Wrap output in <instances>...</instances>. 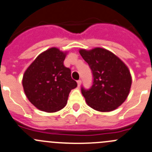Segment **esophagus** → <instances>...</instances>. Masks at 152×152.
I'll list each match as a JSON object with an SVG mask.
<instances>
[{"instance_id":"34e87169","label":"esophagus","mask_w":152,"mask_h":152,"mask_svg":"<svg viewBox=\"0 0 152 152\" xmlns=\"http://www.w3.org/2000/svg\"><path fill=\"white\" fill-rule=\"evenodd\" d=\"M81 84H82V80H80V79H79V80L77 81V85H78V86H79V87L80 86Z\"/></svg>"}]
</instances>
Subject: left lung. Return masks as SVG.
Here are the masks:
<instances>
[{"instance_id":"1","label":"left lung","mask_w":152,"mask_h":152,"mask_svg":"<svg viewBox=\"0 0 152 152\" xmlns=\"http://www.w3.org/2000/svg\"><path fill=\"white\" fill-rule=\"evenodd\" d=\"M79 53L89 65L94 78L90 89H81L87 104L98 111L115 110L126 99L132 86L128 67L113 53L101 48L81 49Z\"/></svg>"}]
</instances>
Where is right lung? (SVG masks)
Masks as SVG:
<instances>
[{"label": "right lung", "instance_id": "right-lung-1", "mask_svg": "<svg viewBox=\"0 0 152 152\" xmlns=\"http://www.w3.org/2000/svg\"><path fill=\"white\" fill-rule=\"evenodd\" d=\"M66 53L56 48L38 56L22 79L29 101L42 111L56 112L66 105L69 94L77 86L70 69L64 65Z\"/></svg>", "mask_w": 152, "mask_h": 152}]
</instances>
